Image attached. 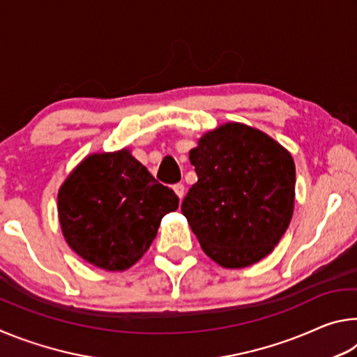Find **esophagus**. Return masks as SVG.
Here are the masks:
<instances>
[{
	"mask_svg": "<svg viewBox=\"0 0 357 357\" xmlns=\"http://www.w3.org/2000/svg\"><path fill=\"white\" fill-rule=\"evenodd\" d=\"M173 190H174V193H176V195H178L179 200H183V198H184V193H185V187H184V184H183V183L174 184V185H173Z\"/></svg>",
	"mask_w": 357,
	"mask_h": 357,
	"instance_id": "esophagus-1",
	"label": "esophagus"
}]
</instances>
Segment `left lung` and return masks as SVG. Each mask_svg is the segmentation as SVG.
<instances>
[{
  "instance_id": "left-lung-1",
  "label": "left lung",
  "mask_w": 357,
  "mask_h": 357,
  "mask_svg": "<svg viewBox=\"0 0 357 357\" xmlns=\"http://www.w3.org/2000/svg\"><path fill=\"white\" fill-rule=\"evenodd\" d=\"M198 181L181 204L202 249L223 268L269 255L293 215L291 154L263 132L228 123L190 151Z\"/></svg>"
}]
</instances>
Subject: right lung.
I'll list each match as a JSON object with an SVG mask.
<instances>
[{"mask_svg":"<svg viewBox=\"0 0 357 357\" xmlns=\"http://www.w3.org/2000/svg\"><path fill=\"white\" fill-rule=\"evenodd\" d=\"M178 203L176 193L126 149L86 157L58 193L59 223L70 249L107 271L135 264L162 217Z\"/></svg>","mask_w":357,"mask_h":357,"instance_id":"obj_1","label":"right lung"}]
</instances>
